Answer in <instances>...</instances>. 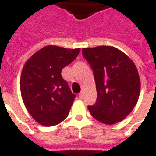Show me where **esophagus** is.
I'll return each mask as SVG.
<instances>
[{
    "instance_id": "obj_1",
    "label": "esophagus",
    "mask_w": 156,
    "mask_h": 156,
    "mask_svg": "<svg viewBox=\"0 0 156 156\" xmlns=\"http://www.w3.org/2000/svg\"><path fill=\"white\" fill-rule=\"evenodd\" d=\"M78 97H79V99H83V93H80L79 94H78Z\"/></svg>"
}]
</instances>
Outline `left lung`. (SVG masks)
I'll return each mask as SVG.
<instances>
[{
	"instance_id": "left-lung-1",
	"label": "left lung",
	"mask_w": 156,
	"mask_h": 156,
	"mask_svg": "<svg viewBox=\"0 0 156 156\" xmlns=\"http://www.w3.org/2000/svg\"><path fill=\"white\" fill-rule=\"evenodd\" d=\"M82 53L96 84V102L88 106L92 116L108 125L122 121L139 100L140 79L134 63L112 46L83 48Z\"/></svg>"
}]
</instances>
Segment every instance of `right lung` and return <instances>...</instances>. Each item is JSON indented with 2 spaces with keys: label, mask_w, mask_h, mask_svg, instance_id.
<instances>
[{
  "label": "right lung",
  "mask_w": 156,
  "mask_h": 156,
  "mask_svg": "<svg viewBox=\"0 0 156 156\" xmlns=\"http://www.w3.org/2000/svg\"><path fill=\"white\" fill-rule=\"evenodd\" d=\"M79 51L47 45L25 63L20 78L22 98L29 114L41 125L54 126L68 116L76 95L62 77V70Z\"/></svg>",
  "instance_id": "obj_1"
}]
</instances>
